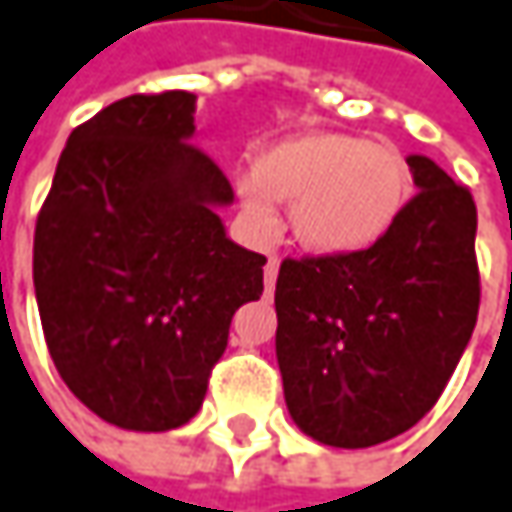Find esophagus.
<instances>
[{
    "mask_svg": "<svg viewBox=\"0 0 512 512\" xmlns=\"http://www.w3.org/2000/svg\"><path fill=\"white\" fill-rule=\"evenodd\" d=\"M278 266H281V260H278V257H269V260H266V269H263L266 290H272V287H275V281H278Z\"/></svg>",
    "mask_w": 512,
    "mask_h": 512,
    "instance_id": "esophagus-1",
    "label": "esophagus"
}]
</instances>
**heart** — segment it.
I'll return each instance as SVG.
<instances>
[{
    "mask_svg": "<svg viewBox=\"0 0 512 512\" xmlns=\"http://www.w3.org/2000/svg\"><path fill=\"white\" fill-rule=\"evenodd\" d=\"M240 213L255 234L278 228L287 202L304 252L346 257L390 234L410 199L413 175L393 143L340 131H304L275 140L234 181Z\"/></svg>",
    "mask_w": 512,
    "mask_h": 512,
    "instance_id": "b5f03b06",
    "label": "heart"
}]
</instances>
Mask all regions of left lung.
<instances>
[{"label":"left lung","mask_w":512,"mask_h":512,"mask_svg":"<svg viewBox=\"0 0 512 512\" xmlns=\"http://www.w3.org/2000/svg\"><path fill=\"white\" fill-rule=\"evenodd\" d=\"M416 196L372 249L284 260L275 354L310 440L369 448L410 431L445 390L481 304L472 193L407 155Z\"/></svg>","instance_id":"8db88e82"}]
</instances>
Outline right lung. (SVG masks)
<instances>
[{"mask_svg":"<svg viewBox=\"0 0 512 512\" xmlns=\"http://www.w3.org/2000/svg\"><path fill=\"white\" fill-rule=\"evenodd\" d=\"M196 96H125L61 152L34 231L46 346L99 419L158 434L187 425L266 257L225 234L222 169L193 146Z\"/></svg>","mask_w":512,"mask_h":512,"instance_id":"obj_1","label":"right lung"}]
</instances>
